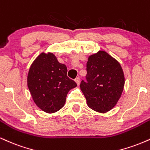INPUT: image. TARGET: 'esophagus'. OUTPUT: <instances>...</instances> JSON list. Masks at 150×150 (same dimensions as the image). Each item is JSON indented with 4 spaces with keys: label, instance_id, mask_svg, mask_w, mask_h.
<instances>
[{
    "label": "esophagus",
    "instance_id": "1",
    "mask_svg": "<svg viewBox=\"0 0 150 150\" xmlns=\"http://www.w3.org/2000/svg\"><path fill=\"white\" fill-rule=\"evenodd\" d=\"M75 82L76 83L77 85L79 86V84H80V79H79V77H77V78L75 79Z\"/></svg>",
    "mask_w": 150,
    "mask_h": 150
}]
</instances>
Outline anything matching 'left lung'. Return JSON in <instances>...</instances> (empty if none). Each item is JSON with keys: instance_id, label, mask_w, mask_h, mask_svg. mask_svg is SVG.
<instances>
[{"instance_id": "1", "label": "left lung", "mask_w": 150, "mask_h": 150, "mask_svg": "<svg viewBox=\"0 0 150 150\" xmlns=\"http://www.w3.org/2000/svg\"><path fill=\"white\" fill-rule=\"evenodd\" d=\"M86 81L80 88L90 108L105 113L117 105L124 91L125 78L121 64L105 51L89 56Z\"/></svg>"}]
</instances>
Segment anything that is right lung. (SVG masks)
Wrapping results in <instances>:
<instances>
[{
	"label": "right lung",
	"instance_id": "right-lung-1",
	"mask_svg": "<svg viewBox=\"0 0 150 150\" xmlns=\"http://www.w3.org/2000/svg\"><path fill=\"white\" fill-rule=\"evenodd\" d=\"M66 65L57 61L53 53L42 52L30 67L27 86L36 105L46 113L62 108L70 90L76 87L67 76Z\"/></svg>",
	"mask_w": 150,
	"mask_h": 150
}]
</instances>
